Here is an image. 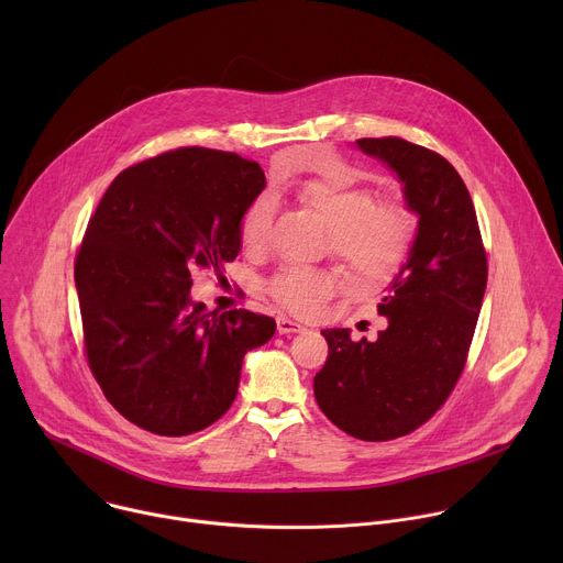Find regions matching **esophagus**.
Here are the masks:
<instances>
[{
    "mask_svg": "<svg viewBox=\"0 0 563 563\" xmlns=\"http://www.w3.org/2000/svg\"><path fill=\"white\" fill-rule=\"evenodd\" d=\"M276 328H278V334H283V336L300 334V332H302V325H300V323H296V320H289L287 316H278V320H276Z\"/></svg>",
    "mask_w": 563,
    "mask_h": 563,
    "instance_id": "obj_1",
    "label": "esophagus"
}]
</instances>
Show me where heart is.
Segmentation results:
<instances>
[{"instance_id":"heart-1","label":"heart","mask_w":563,"mask_h":563,"mask_svg":"<svg viewBox=\"0 0 563 563\" xmlns=\"http://www.w3.org/2000/svg\"><path fill=\"white\" fill-rule=\"evenodd\" d=\"M298 196L325 222L332 252L343 258L356 280L385 283L404 265L417 227L406 205L376 200L372 189L343 172L307 180ZM269 224L272 200L261 196L240 220L243 245L261 250L267 243ZM336 287L339 272L316 265H287L267 285L274 300L294 313H311Z\"/></svg>"}]
</instances>
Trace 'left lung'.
I'll use <instances>...</instances> for the list:
<instances>
[{"mask_svg": "<svg viewBox=\"0 0 563 563\" xmlns=\"http://www.w3.org/2000/svg\"><path fill=\"white\" fill-rule=\"evenodd\" d=\"M356 146L387 165L419 216L408 261L387 285L376 341L323 330L328 361L313 376L323 415L350 437L389 441L423 426L454 389L488 283L472 198L439 153L400 137H363Z\"/></svg>", "mask_w": 563, "mask_h": 563, "instance_id": "1", "label": "left lung"}]
</instances>
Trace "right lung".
Masks as SVG:
<instances>
[{"label":"right lung","mask_w":563,"mask_h":563,"mask_svg":"<svg viewBox=\"0 0 563 563\" xmlns=\"http://www.w3.org/2000/svg\"><path fill=\"white\" fill-rule=\"evenodd\" d=\"M265 189L258 163L185 146L124 169L102 196L75 258L89 367L131 423L187 437L233 404L240 367L276 320L207 311L191 274L240 252V220Z\"/></svg>","instance_id":"add662e5"}]
</instances>
